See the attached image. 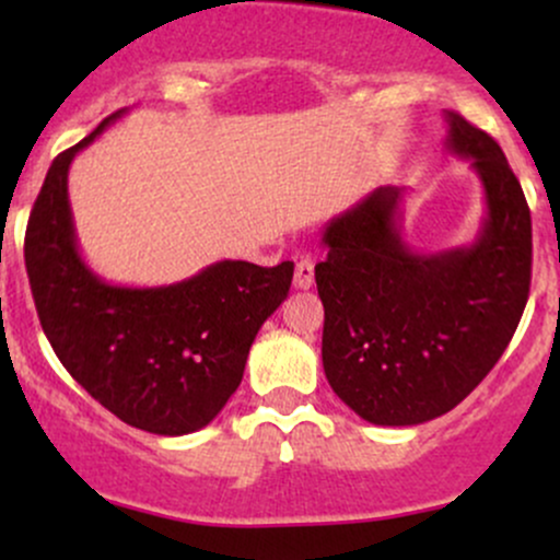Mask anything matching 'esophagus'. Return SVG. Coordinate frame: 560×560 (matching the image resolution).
<instances>
[{
    "instance_id": "esophagus-1",
    "label": "esophagus",
    "mask_w": 560,
    "mask_h": 560,
    "mask_svg": "<svg viewBox=\"0 0 560 560\" xmlns=\"http://www.w3.org/2000/svg\"><path fill=\"white\" fill-rule=\"evenodd\" d=\"M313 260H300L294 266V289H311L313 281H316V271H313Z\"/></svg>"
}]
</instances>
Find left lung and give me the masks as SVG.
Listing matches in <instances>:
<instances>
[{"mask_svg": "<svg viewBox=\"0 0 560 560\" xmlns=\"http://www.w3.org/2000/svg\"><path fill=\"white\" fill-rule=\"evenodd\" d=\"M445 118L447 150L466 158L485 186L477 242L413 253L400 236L397 186H378L320 236L326 378L378 427L432 421L471 395L529 300L532 215L522 184L490 133L458 113Z\"/></svg>", "mask_w": 560, "mask_h": 560, "instance_id": "obj_1", "label": "left lung"}]
</instances>
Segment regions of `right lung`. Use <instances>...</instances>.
<instances>
[{"label": "right lung", "mask_w": 560, "mask_h": 560, "mask_svg": "<svg viewBox=\"0 0 560 560\" xmlns=\"http://www.w3.org/2000/svg\"><path fill=\"white\" fill-rule=\"evenodd\" d=\"M124 113L52 160L25 229V271L68 374L128 427L182 436L208 427L240 387L255 334L287 300L294 262L221 260L147 289L102 281L75 244L68 168Z\"/></svg>", "instance_id": "add662e5"}]
</instances>
